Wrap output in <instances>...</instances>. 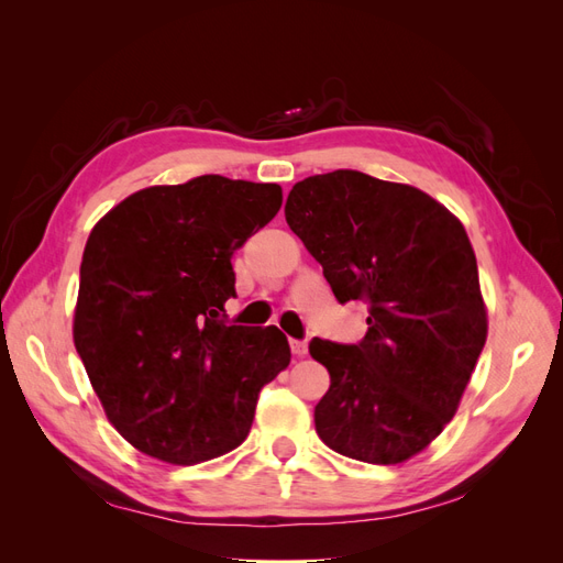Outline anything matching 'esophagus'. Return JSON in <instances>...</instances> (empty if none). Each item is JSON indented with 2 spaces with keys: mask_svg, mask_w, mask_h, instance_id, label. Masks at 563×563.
I'll list each match as a JSON object with an SVG mask.
<instances>
[{
  "mask_svg": "<svg viewBox=\"0 0 563 563\" xmlns=\"http://www.w3.org/2000/svg\"><path fill=\"white\" fill-rule=\"evenodd\" d=\"M291 350L296 356H305L308 354V343L305 340H291Z\"/></svg>",
  "mask_w": 563,
  "mask_h": 563,
  "instance_id": "34e87169",
  "label": "esophagus"
}]
</instances>
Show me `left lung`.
Wrapping results in <instances>:
<instances>
[{
    "label": "left lung",
    "instance_id": "1",
    "mask_svg": "<svg viewBox=\"0 0 563 563\" xmlns=\"http://www.w3.org/2000/svg\"><path fill=\"white\" fill-rule=\"evenodd\" d=\"M284 216L335 300L368 310L360 343L312 338L331 376L317 434L347 457L401 463L451 422L486 343L467 232L430 195L352 168L296 183Z\"/></svg>",
    "mask_w": 563,
    "mask_h": 563
}]
</instances>
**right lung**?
I'll return each instance as SVG.
<instances>
[{"instance_id": "add662e5", "label": "right lung", "mask_w": 563, "mask_h": 563, "mask_svg": "<svg viewBox=\"0 0 563 563\" xmlns=\"http://www.w3.org/2000/svg\"><path fill=\"white\" fill-rule=\"evenodd\" d=\"M282 207L275 183L197 176L126 197L89 234L75 347L131 446L195 465L246 439L291 362L277 327H230L232 253Z\"/></svg>"}]
</instances>
